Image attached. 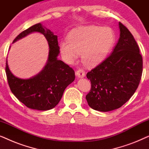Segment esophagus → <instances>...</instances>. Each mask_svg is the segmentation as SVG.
<instances>
[{
	"mask_svg": "<svg viewBox=\"0 0 149 149\" xmlns=\"http://www.w3.org/2000/svg\"><path fill=\"white\" fill-rule=\"evenodd\" d=\"M75 74H76L77 77H79V78H83V77H84L85 75V71L82 70V69H79L78 70L76 71Z\"/></svg>",
	"mask_w": 149,
	"mask_h": 149,
	"instance_id": "34e87169",
	"label": "esophagus"
}]
</instances>
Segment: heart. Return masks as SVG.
I'll return each mask as SVG.
<instances>
[{
  "label": "heart",
  "mask_w": 149,
  "mask_h": 149,
  "mask_svg": "<svg viewBox=\"0 0 149 149\" xmlns=\"http://www.w3.org/2000/svg\"><path fill=\"white\" fill-rule=\"evenodd\" d=\"M115 41L111 28L98 26H83L74 28L68 36V41L60 44L61 52L69 62H74L81 53L85 65L94 66L103 60Z\"/></svg>",
  "instance_id": "1"
}]
</instances>
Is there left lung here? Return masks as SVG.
Listing matches in <instances>:
<instances>
[{
	"label": "left lung",
	"mask_w": 149,
	"mask_h": 149,
	"mask_svg": "<svg viewBox=\"0 0 149 149\" xmlns=\"http://www.w3.org/2000/svg\"><path fill=\"white\" fill-rule=\"evenodd\" d=\"M120 37L112 54L87 72L91 88L86 95L88 105L97 111L117 109L137 89L142 73V58L129 30L119 23Z\"/></svg>",
	"instance_id": "1"
}]
</instances>
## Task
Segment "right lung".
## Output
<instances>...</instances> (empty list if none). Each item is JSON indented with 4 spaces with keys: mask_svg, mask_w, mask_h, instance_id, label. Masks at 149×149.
Listing matches in <instances>:
<instances>
[{
    "mask_svg": "<svg viewBox=\"0 0 149 149\" xmlns=\"http://www.w3.org/2000/svg\"><path fill=\"white\" fill-rule=\"evenodd\" d=\"M38 32L43 34L49 45V55L42 70L29 79H21L11 72L6 61V74L11 91L28 108L38 111H48L54 108L62 98L65 89L74 81V71L62 60L58 36L42 24L38 23L21 32L13 43L30 34Z\"/></svg>",
    "mask_w": 149,
    "mask_h": 149,
    "instance_id": "1",
    "label": "right lung"
}]
</instances>
